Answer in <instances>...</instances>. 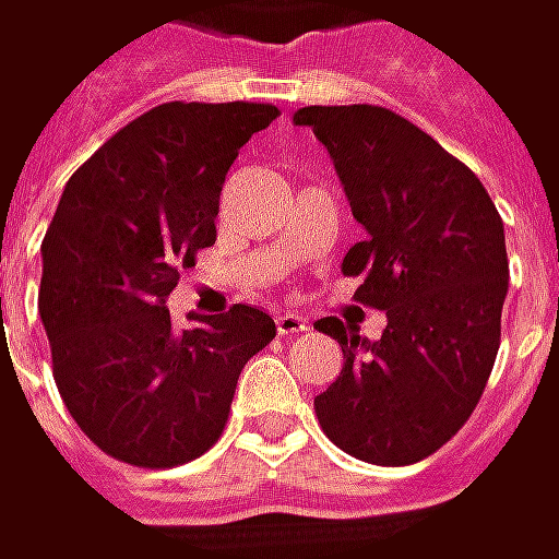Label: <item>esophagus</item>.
<instances>
[{"instance_id":"34e87169","label":"esophagus","mask_w":559,"mask_h":559,"mask_svg":"<svg viewBox=\"0 0 559 559\" xmlns=\"http://www.w3.org/2000/svg\"><path fill=\"white\" fill-rule=\"evenodd\" d=\"M305 330H308V321L301 314H293V311L276 314V333L280 336H295V333H305Z\"/></svg>"}]
</instances>
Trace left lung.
<instances>
[{
  "mask_svg": "<svg viewBox=\"0 0 559 559\" xmlns=\"http://www.w3.org/2000/svg\"><path fill=\"white\" fill-rule=\"evenodd\" d=\"M326 147L368 233L343 258L355 298L386 311L380 340L340 318L314 323L343 346V371L314 400L349 456L412 465L465 425L500 349L510 283L503 219L478 176L383 106H305L293 116Z\"/></svg>",
  "mask_w": 559,
  "mask_h": 559,
  "instance_id": "1",
  "label": "left lung"
}]
</instances>
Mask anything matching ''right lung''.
Segmentation results:
<instances>
[{
  "label": "right lung",
  "mask_w": 559,
  "mask_h": 559,
  "mask_svg": "<svg viewBox=\"0 0 559 559\" xmlns=\"http://www.w3.org/2000/svg\"><path fill=\"white\" fill-rule=\"evenodd\" d=\"M270 103H163L112 134L66 185L43 238L40 321L78 428L116 460L173 468L216 443L238 374L276 336L236 305L188 314L166 298L216 241L219 191Z\"/></svg>",
  "instance_id": "add662e5"
}]
</instances>
